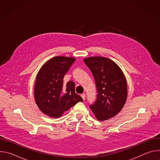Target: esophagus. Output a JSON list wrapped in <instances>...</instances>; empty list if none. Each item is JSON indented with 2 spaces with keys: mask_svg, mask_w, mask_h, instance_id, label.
<instances>
[{
  "mask_svg": "<svg viewBox=\"0 0 160 160\" xmlns=\"http://www.w3.org/2000/svg\"><path fill=\"white\" fill-rule=\"evenodd\" d=\"M81 96H82V98H83V99L85 100V94H81Z\"/></svg>",
  "mask_w": 160,
  "mask_h": 160,
  "instance_id": "34e87169",
  "label": "esophagus"
}]
</instances>
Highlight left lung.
I'll return each mask as SVG.
<instances>
[{
	"label": "left lung",
	"instance_id": "obj_1",
	"mask_svg": "<svg viewBox=\"0 0 160 160\" xmlns=\"http://www.w3.org/2000/svg\"><path fill=\"white\" fill-rule=\"evenodd\" d=\"M92 73L98 95L89 106L96 118L104 121L115 117L122 110L127 97L125 77L118 66L110 59L90 57L84 59Z\"/></svg>",
	"mask_w": 160,
	"mask_h": 160
}]
</instances>
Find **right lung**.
Instances as JSON below:
<instances>
[{
	"mask_svg": "<svg viewBox=\"0 0 160 160\" xmlns=\"http://www.w3.org/2000/svg\"><path fill=\"white\" fill-rule=\"evenodd\" d=\"M75 58L54 57L45 62L38 72L34 90L35 102L39 109L52 118L60 117L64 111L83 101L75 92V83L63 84L65 74Z\"/></svg>",
	"mask_w": 160,
	"mask_h": 160,
	"instance_id": "add662e5",
	"label": "right lung"
}]
</instances>
